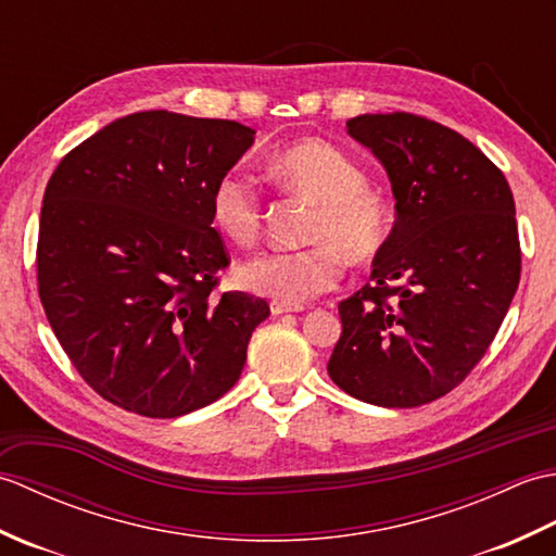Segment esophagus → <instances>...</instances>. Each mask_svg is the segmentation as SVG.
<instances>
[{
    "label": "esophagus",
    "mask_w": 556,
    "mask_h": 556,
    "mask_svg": "<svg viewBox=\"0 0 556 556\" xmlns=\"http://www.w3.org/2000/svg\"><path fill=\"white\" fill-rule=\"evenodd\" d=\"M271 315H285V313H301L303 305H291V303H281V301H271L269 303Z\"/></svg>",
    "instance_id": "34e87169"
}]
</instances>
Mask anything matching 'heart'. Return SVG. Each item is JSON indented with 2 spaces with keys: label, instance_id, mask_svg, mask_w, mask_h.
Returning a JSON list of instances; mask_svg holds the SVG:
<instances>
[{
  "label": "heart",
  "instance_id": "heart-1",
  "mask_svg": "<svg viewBox=\"0 0 556 556\" xmlns=\"http://www.w3.org/2000/svg\"><path fill=\"white\" fill-rule=\"evenodd\" d=\"M269 167L281 186L317 205L305 233L315 245L245 260L236 271L241 287L299 305L337 285L341 257L351 265H368L384 251L392 212L380 193L365 188V172L344 152L323 140H305L279 150ZM210 219L227 241L253 245L263 227V200L255 184L236 169L222 174L210 193Z\"/></svg>",
  "mask_w": 556,
  "mask_h": 556
}]
</instances>
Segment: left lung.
Returning <instances> with one entry per match:
<instances>
[{
	"label": "left lung",
	"mask_w": 556,
	"mask_h": 556,
	"mask_svg": "<svg viewBox=\"0 0 556 556\" xmlns=\"http://www.w3.org/2000/svg\"><path fill=\"white\" fill-rule=\"evenodd\" d=\"M346 128L387 169L396 222L368 285L339 303L327 372L365 404H430L485 356L518 289L511 188L468 138L425 116L361 114Z\"/></svg>",
	"instance_id": "1"
}]
</instances>
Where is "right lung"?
Returning <instances> with one entry per match:
<instances>
[{"instance_id":"right-lung-1","label":"right lung","mask_w":556,"mask_h":556,"mask_svg":"<svg viewBox=\"0 0 556 556\" xmlns=\"http://www.w3.org/2000/svg\"><path fill=\"white\" fill-rule=\"evenodd\" d=\"M255 131L150 110L83 140L45 188L38 291L59 344L96 392L148 418L227 394L269 305L217 293L229 253L210 193Z\"/></svg>"}]
</instances>
